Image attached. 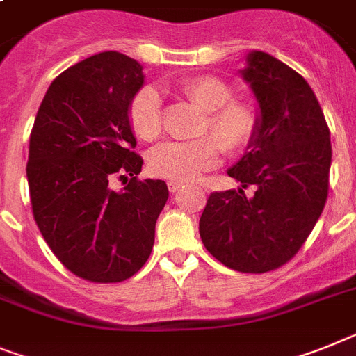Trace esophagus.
I'll return each instance as SVG.
<instances>
[{"label":"esophagus","mask_w":356,"mask_h":356,"mask_svg":"<svg viewBox=\"0 0 356 356\" xmlns=\"http://www.w3.org/2000/svg\"><path fill=\"white\" fill-rule=\"evenodd\" d=\"M167 187H169V191H171V193H178V191L184 187V184H181V181H169V184H167Z\"/></svg>","instance_id":"34e87169"}]
</instances>
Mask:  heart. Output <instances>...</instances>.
<instances>
[{
	"label": "heart",
	"instance_id": "heart-1",
	"mask_svg": "<svg viewBox=\"0 0 356 356\" xmlns=\"http://www.w3.org/2000/svg\"><path fill=\"white\" fill-rule=\"evenodd\" d=\"M184 95L205 113L198 140L167 142L149 154V171L171 181H191L203 171L218 165L221 147L227 153H239L257 131V117L245 102L230 99V88L216 77L202 75L181 84ZM129 124L142 140H154L162 131L160 95L144 86L129 104Z\"/></svg>",
	"mask_w": 356,
	"mask_h": 356
}]
</instances>
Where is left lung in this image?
Masks as SVG:
<instances>
[{"label":"left lung","instance_id":"left-lung-1","mask_svg":"<svg viewBox=\"0 0 356 356\" xmlns=\"http://www.w3.org/2000/svg\"><path fill=\"white\" fill-rule=\"evenodd\" d=\"M239 75L256 97L257 131L227 171L238 189L209 196L200 236L225 266L265 273L296 256L323 214L330 129L309 84L273 56L248 51Z\"/></svg>","mask_w":356,"mask_h":356}]
</instances>
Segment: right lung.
Here are the masks:
<instances>
[{
  "label": "right lung",
  "mask_w": 356,
  "mask_h": 356,
  "mask_svg": "<svg viewBox=\"0 0 356 356\" xmlns=\"http://www.w3.org/2000/svg\"><path fill=\"white\" fill-rule=\"evenodd\" d=\"M142 86L140 63L100 51L50 84L30 133L33 220L57 259L91 282L126 281L144 266L169 198L165 181L136 180L144 160L131 151L129 104Z\"/></svg>",
  "instance_id": "right-lung-1"
}]
</instances>
